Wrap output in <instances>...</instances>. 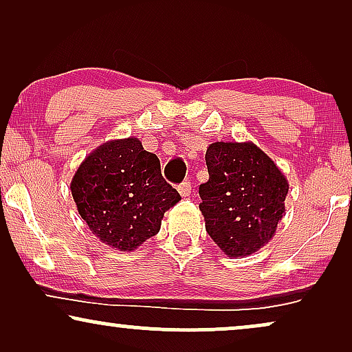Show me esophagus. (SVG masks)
<instances>
[{"instance_id":"1","label":"esophagus","mask_w":352,"mask_h":352,"mask_svg":"<svg viewBox=\"0 0 352 352\" xmlns=\"http://www.w3.org/2000/svg\"><path fill=\"white\" fill-rule=\"evenodd\" d=\"M177 190H179V194L182 197H189L190 192H192V184H190L189 181H184V182H182V184L177 186Z\"/></svg>"}]
</instances>
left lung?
I'll return each mask as SVG.
<instances>
[{
	"label": "left lung",
	"instance_id": "1",
	"mask_svg": "<svg viewBox=\"0 0 352 352\" xmlns=\"http://www.w3.org/2000/svg\"><path fill=\"white\" fill-rule=\"evenodd\" d=\"M205 160L210 177L199 194L206 232L229 258L258 252L285 214L287 177L253 142H213Z\"/></svg>",
	"mask_w": 352,
	"mask_h": 352
}]
</instances>
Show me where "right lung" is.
<instances>
[{
	"label": "right lung",
	"mask_w": 352,
	"mask_h": 352,
	"mask_svg": "<svg viewBox=\"0 0 352 352\" xmlns=\"http://www.w3.org/2000/svg\"><path fill=\"white\" fill-rule=\"evenodd\" d=\"M70 190L91 232L120 252H133L153 237L165 211L181 200L163 179L160 160L138 138L115 139L91 152Z\"/></svg>",
	"instance_id": "add662e5"
}]
</instances>
